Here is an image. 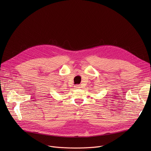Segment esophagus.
<instances>
[{
    "mask_svg": "<svg viewBox=\"0 0 151 151\" xmlns=\"http://www.w3.org/2000/svg\"><path fill=\"white\" fill-rule=\"evenodd\" d=\"M75 88H76V89H79V88H81V86H80L79 85H76L75 86Z\"/></svg>",
    "mask_w": 151,
    "mask_h": 151,
    "instance_id": "1",
    "label": "esophagus"
}]
</instances>
